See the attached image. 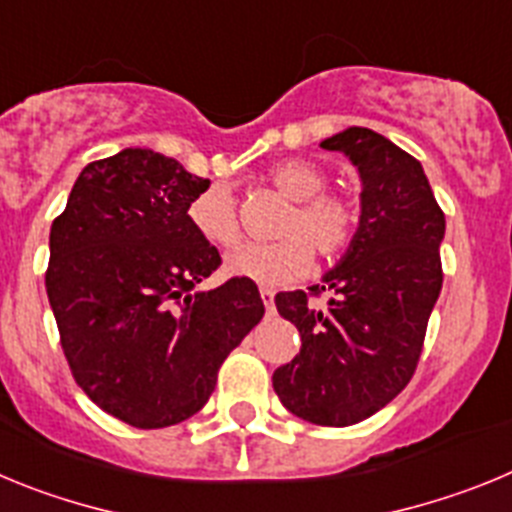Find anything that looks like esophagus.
<instances>
[{
  "label": "esophagus",
  "instance_id": "esophagus-1",
  "mask_svg": "<svg viewBox=\"0 0 512 512\" xmlns=\"http://www.w3.org/2000/svg\"><path fill=\"white\" fill-rule=\"evenodd\" d=\"M273 296H275L273 288H260V298H262V303H265L267 311L273 308Z\"/></svg>",
  "mask_w": 512,
  "mask_h": 512
}]
</instances>
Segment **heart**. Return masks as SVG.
<instances>
[{
    "label": "heart",
    "mask_w": 512,
    "mask_h": 512,
    "mask_svg": "<svg viewBox=\"0 0 512 512\" xmlns=\"http://www.w3.org/2000/svg\"><path fill=\"white\" fill-rule=\"evenodd\" d=\"M267 181L290 201L278 222V237L265 245H245L227 257V270L260 285H285L311 273L313 250L321 260L347 255L359 232V209L342 193L324 191L326 173L311 160H280ZM191 229L216 250H232L242 237L234 196L209 186L188 201Z\"/></svg>",
    "instance_id": "heart-1"
}]
</instances>
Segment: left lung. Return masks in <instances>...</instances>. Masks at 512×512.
Wrapping results in <instances>:
<instances>
[{
	"instance_id": "left-lung-1",
	"label": "left lung",
	"mask_w": 512,
	"mask_h": 512,
	"mask_svg": "<svg viewBox=\"0 0 512 512\" xmlns=\"http://www.w3.org/2000/svg\"><path fill=\"white\" fill-rule=\"evenodd\" d=\"M321 147L357 165L359 232L324 283L275 296L301 334V352L273 372V388L303 421L352 426L385 408L416 372L444 283L446 222L421 163L382 135L349 127ZM324 289L332 298L316 309L310 298Z\"/></svg>"
}]
</instances>
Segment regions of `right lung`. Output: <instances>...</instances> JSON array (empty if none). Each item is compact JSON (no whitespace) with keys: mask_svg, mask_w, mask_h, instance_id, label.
Segmentation results:
<instances>
[{"mask_svg":"<svg viewBox=\"0 0 512 512\" xmlns=\"http://www.w3.org/2000/svg\"><path fill=\"white\" fill-rule=\"evenodd\" d=\"M204 188L178 160L127 147L81 170L50 227L45 288L73 380L135 428L199 413L265 313L252 280L193 290L222 265L186 219Z\"/></svg>","mask_w":512,"mask_h":512,"instance_id":"add662e5","label":"right lung"}]
</instances>
